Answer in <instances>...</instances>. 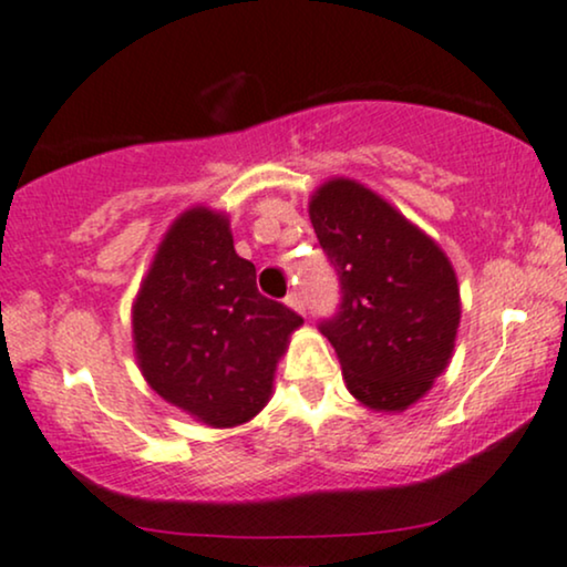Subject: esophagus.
<instances>
[{"label": "esophagus", "instance_id": "esophagus-1", "mask_svg": "<svg viewBox=\"0 0 567 567\" xmlns=\"http://www.w3.org/2000/svg\"><path fill=\"white\" fill-rule=\"evenodd\" d=\"M285 301H288V306H290V309H296V311H301V315H303V309H306V303H303V298H301V292H296V290H292V292H290V296H288V298H285Z\"/></svg>", "mask_w": 567, "mask_h": 567}]
</instances>
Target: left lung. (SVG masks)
Segmentation results:
<instances>
[{
  "instance_id": "left-lung-1",
  "label": "left lung",
  "mask_w": 567,
  "mask_h": 567,
  "mask_svg": "<svg viewBox=\"0 0 567 567\" xmlns=\"http://www.w3.org/2000/svg\"><path fill=\"white\" fill-rule=\"evenodd\" d=\"M341 285L320 320L349 392L373 410H405L451 360L461 320L453 266L424 231L354 181L336 178L309 205Z\"/></svg>"
}]
</instances>
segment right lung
<instances>
[{
	"label": "right lung",
	"instance_id": "1",
	"mask_svg": "<svg viewBox=\"0 0 567 567\" xmlns=\"http://www.w3.org/2000/svg\"><path fill=\"white\" fill-rule=\"evenodd\" d=\"M256 288L226 216L194 207L162 239L133 306L138 365L152 389L210 426H237L269 402L277 360L301 324Z\"/></svg>",
	"mask_w": 567,
	"mask_h": 567
}]
</instances>
